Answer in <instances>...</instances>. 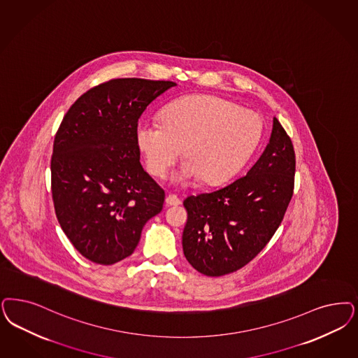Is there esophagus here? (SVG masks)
<instances>
[{"instance_id":"34e87169","label":"esophagus","mask_w":358,"mask_h":358,"mask_svg":"<svg viewBox=\"0 0 358 358\" xmlns=\"http://www.w3.org/2000/svg\"><path fill=\"white\" fill-rule=\"evenodd\" d=\"M165 202H166L168 206H177V205L181 203V199L177 197V196H174V194H169V196H166Z\"/></svg>"}]
</instances>
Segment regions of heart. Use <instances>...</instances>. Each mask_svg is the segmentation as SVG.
I'll return each instance as SVG.
<instances>
[{"label": "heart", "mask_w": 358, "mask_h": 358, "mask_svg": "<svg viewBox=\"0 0 358 358\" xmlns=\"http://www.w3.org/2000/svg\"><path fill=\"white\" fill-rule=\"evenodd\" d=\"M263 132L259 115L215 95H189L169 103L159 122H140L138 148L148 171L165 178L182 149L181 178L199 176L217 184L230 178L258 147Z\"/></svg>", "instance_id": "1"}]
</instances>
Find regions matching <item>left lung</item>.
I'll use <instances>...</instances> for the list:
<instances>
[{
	"instance_id": "obj_1",
	"label": "left lung",
	"mask_w": 358,
	"mask_h": 358,
	"mask_svg": "<svg viewBox=\"0 0 358 358\" xmlns=\"http://www.w3.org/2000/svg\"><path fill=\"white\" fill-rule=\"evenodd\" d=\"M295 168L291 137L273 117L270 143L247 174L184 201L187 262L206 276H222L254 259L283 221L294 194Z\"/></svg>"
}]
</instances>
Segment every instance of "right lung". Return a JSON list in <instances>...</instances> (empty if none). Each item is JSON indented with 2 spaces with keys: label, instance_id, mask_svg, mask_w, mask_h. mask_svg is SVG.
I'll list each match as a JSON object with an SVG mask.
<instances>
[{
  "label": "right lung",
  "instance_id": "right-lung-1",
  "mask_svg": "<svg viewBox=\"0 0 358 358\" xmlns=\"http://www.w3.org/2000/svg\"><path fill=\"white\" fill-rule=\"evenodd\" d=\"M171 80L119 78L92 87L64 115L52 145L51 193L73 246L94 263L129 257L165 192L140 164L136 128Z\"/></svg>",
  "mask_w": 358,
  "mask_h": 358
}]
</instances>
